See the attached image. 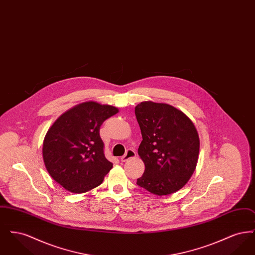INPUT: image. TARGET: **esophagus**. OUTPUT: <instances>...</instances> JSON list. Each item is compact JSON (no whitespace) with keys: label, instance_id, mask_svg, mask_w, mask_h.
Listing matches in <instances>:
<instances>
[{"label":"esophagus","instance_id":"esophagus-1","mask_svg":"<svg viewBox=\"0 0 255 255\" xmlns=\"http://www.w3.org/2000/svg\"><path fill=\"white\" fill-rule=\"evenodd\" d=\"M134 157H135V152L133 151V149H128L126 151V153L122 156L121 160H122V162H124V161L128 160L129 158H134Z\"/></svg>","mask_w":255,"mask_h":255}]
</instances>
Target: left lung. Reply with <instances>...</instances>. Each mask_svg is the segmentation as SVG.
<instances>
[{
	"instance_id": "8db88e82",
	"label": "left lung",
	"mask_w": 255,
	"mask_h": 255,
	"mask_svg": "<svg viewBox=\"0 0 255 255\" xmlns=\"http://www.w3.org/2000/svg\"><path fill=\"white\" fill-rule=\"evenodd\" d=\"M142 141L137 153L145 164L136 184L162 196L180 190L192 176L200 139L182 111L164 103L145 101L134 108Z\"/></svg>"
}]
</instances>
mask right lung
<instances>
[{
  "mask_svg": "<svg viewBox=\"0 0 255 255\" xmlns=\"http://www.w3.org/2000/svg\"><path fill=\"white\" fill-rule=\"evenodd\" d=\"M118 112L110 105L84 102L49 128L43 143L44 162L52 179L68 191L84 193L97 187L113 167L105 158L99 130Z\"/></svg>",
  "mask_w": 255,
  "mask_h": 255,
  "instance_id": "1",
  "label": "right lung"
}]
</instances>
